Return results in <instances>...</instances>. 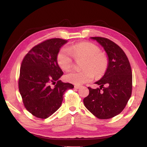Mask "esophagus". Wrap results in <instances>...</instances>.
Returning a JSON list of instances; mask_svg holds the SVG:
<instances>
[{
    "label": "esophagus",
    "instance_id": "esophagus-1",
    "mask_svg": "<svg viewBox=\"0 0 147 147\" xmlns=\"http://www.w3.org/2000/svg\"><path fill=\"white\" fill-rule=\"evenodd\" d=\"M80 86H79V85H75L74 86V88H76V89H79L80 88Z\"/></svg>",
    "mask_w": 147,
    "mask_h": 147
}]
</instances>
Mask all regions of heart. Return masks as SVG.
I'll return each mask as SVG.
<instances>
[{
  "label": "heart",
  "mask_w": 147,
  "mask_h": 147,
  "mask_svg": "<svg viewBox=\"0 0 147 147\" xmlns=\"http://www.w3.org/2000/svg\"><path fill=\"white\" fill-rule=\"evenodd\" d=\"M97 45L91 42H82L70 47H62L57 55V62L62 70L68 71L75 59H84L83 70L72 71L65 76L67 82L75 85H82L92 81L94 77L104 74L108 66V58L105 53L100 52ZM94 73L93 74V73Z\"/></svg>",
  "instance_id": "b5f03b06"
}]
</instances>
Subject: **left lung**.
Returning a JSON list of instances; mask_svg holds the SVG:
<instances>
[{
  "label": "left lung",
  "mask_w": 147,
  "mask_h": 147,
  "mask_svg": "<svg viewBox=\"0 0 147 147\" xmlns=\"http://www.w3.org/2000/svg\"><path fill=\"white\" fill-rule=\"evenodd\" d=\"M104 49L108 66L104 75L95 82L100 88L88 87L83 99L88 110L98 119H107L120 114L131 95L132 72L128 59L119 46L103 37H90Z\"/></svg>",
  "instance_id": "obj_1"
}]
</instances>
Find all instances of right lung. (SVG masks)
Masks as SVG:
<instances>
[{
  "label": "right lung",
  "instance_id": "obj_1",
  "mask_svg": "<svg viewBox=\"0 0 147 147\" xmlns=\"http://www.w3.org/2000/svg\"><path fill=\"white\" fill-rule=\"evenodd\" d=\"M67 42L61 38L45 40L31 49L22 61L19 90L26 110L38 118L46 119L54 114L61 107L64 92L74 88L59 80L63 72L57 55Z\"/></svg>",
  "mask_w": 147,
  "mask_h": 147
}]
</instances>
